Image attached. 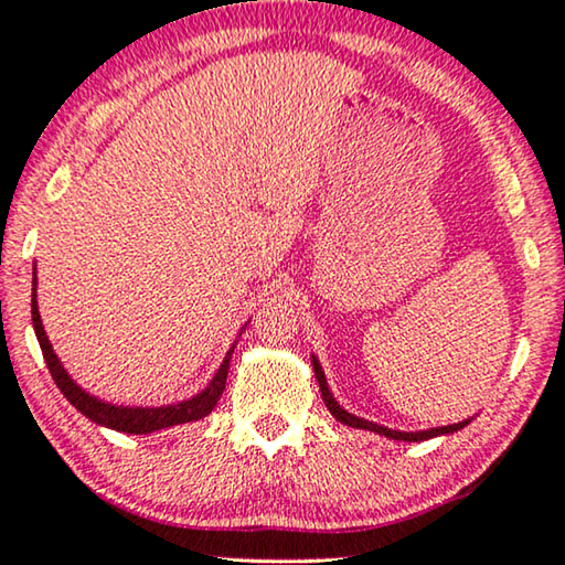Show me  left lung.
<instances>
[{"instance_id": "obj_1", "label": "left lung", "mask_w": 565, "mask_h": 565, "mask_svg": "<svg viewBox=\"0 0 565 565\" xmlns=\"http://www.w3.org/2000/svg\"><path fill=\"white\" fill-rule=\"evenodd\" d=\"M310 364H313V372H316V380H318V387H321V397L326 407H329V413L337 418L339 423L349 425V428H359V430H374L380 433V436L384 438H392V440H411V444H415V440H428V438H436V436H446V433H456L461 430L463 425H469V420L463 423H454V425H440V428H430V430H415V433H405V430H392V428H384V425H377L372 420H364V418H356V415H351L343 411V407L333 399L331 390H329V382H326V374L321 370V364H318V359L313 356L310 359Z\"/></svg>"}]
</instances>
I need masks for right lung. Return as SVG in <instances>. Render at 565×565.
Listing matches in <instances>:
<instances>
[{
  "label": "right lung",
  "instance_id": "add662e5",
  "mask_svg": "<svg viewBox=\"0 0 565 565\" xmlns=\"http://www.w3.org/2000/svg\"><path fill=\"white\" fill-rule=\"evenodd\" d=\"M32 329H35L40 349H43L47 370H51L53 380H55V384H58V390L63 392L65 399H68V403L76 407L78 413H84L88 420L106 425V428L119 430V433H137V436H142V433L170 428V425H181V423H193V420L206 418V415L216 407L218 397H222V392L226 387L228 362H232V354L236 347V341H234L232 349L226 351L222 366H218V372L214 374V380L209 382V387L201 390L199 395H193L191 399H183V403H175V405H162V407H121V405L104 403V399H96L94 395H88V392L81 390L78 384L71 380V374L63 370L61 359L55 356L51 341H47V337H45L43 321H40V313H38L35 292H32Z\"/></svg>",
  "mask_w": 565,
  "mask_h": 565
}]
</instances>
